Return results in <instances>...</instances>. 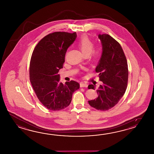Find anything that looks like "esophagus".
Returning <instances> with one entry per match:
<instances>
[{
  "label": "esophagus",
  "mask_w": 154,
  "mask_h": 154,
  "mask_svg": "<svg viewBox=\"0 0 154 154\" xmlns=\"http://www.w3.org/2000/svg\"><path fill=\"white\" fill-rule=\"evenodd\" d=\"M80 87L81 88H87L88 87V84H85V83H84V82H81L80 83Z\"/></svg>",
  "instance_id": "34e87169"
}]
</instances>
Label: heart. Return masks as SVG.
<instances>
[{
	"label": "heart",
	"mask_w": 154,
	"mask_h": 154,
	"mask_svg": "<svg viewBox=\"0 0 154 154\" xmlns=\"http://www.w3.org/2000/svg\"><path fill=\"white\" fill-rule=\"evenodd\" d=\"M77 46L85 56L90 54L94 58H97L101 54V50L94 47V41L86 35L82 36L77 41Z\"/></svg>",
	"instance_id": "1"
}]
</instances>
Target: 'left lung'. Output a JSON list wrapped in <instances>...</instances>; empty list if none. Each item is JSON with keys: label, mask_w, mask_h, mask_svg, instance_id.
<instances>
[{"label": "left lung", "mask_w": 154, "mask_h": 154, "mask_svg": "<svg viewBox=\"0 0 154 154\" xmlns=\"http://www.w3.org/2000/svg\"><path fill=\"white\" fill-rule=\"evenodd\" d=\"M101 41L102 54L95 71L99 73L103 84L97 90L98 97L88 101L92 107L100 111H108L117 105L127 88L128 64L120 44L108 34L99 35ZM95 85L88 89L95 90Z\"/></svg>", "instance_id": "1"}]
</instances>
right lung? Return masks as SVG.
<instances>
[{
	"label": "right lung",
	"mask_w": 154,
	"mask_h": 154,
	"mask_svg": "<svg viewBox=\"0 0 154 154\" xmlns=\"http://www.w3.org/2000/svg\"><path fill=\"white\" fill-rule=\"evenodd\" d=\"M76 32H54L45 36L33 51L29 63V80L39 101L51 111H59L70 103L78 82L63 84L58 73L65 62L67 49L75 39Z\"/></svg>",
	"instance_id": "right-lung-1"
}]
</instances>
